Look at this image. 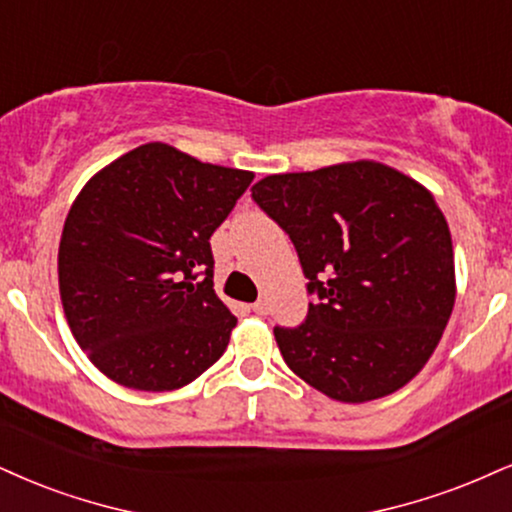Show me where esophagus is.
<instances>
[{"instance_id": "1", "label": "esophagus", "mask_w": 512, "mask_h": 512, "mask_svg": "<svg viewBox=\"0 0 512 512\" xmlns=\"http://www.w3.org/2000/svg\"><path fill=\"white\" fill-rule=\"evenodd\" d=\"M251 308H254V313H258V315H268V301L266 299L256 301V304Z\"/></svg>"}]
</instances>
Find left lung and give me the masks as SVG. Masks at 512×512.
<instances>
[{
	"label": "left lung",
	"mask_w": 512,
	"mask_h": 512,
	"mask_svg": "<svg viewBox=\"0 0 512 512\" xmlns=\"http://www.w3.org/2000/svg\"><path fill=\"white\" fill-rule=\"evenodd\" d=\"M251 199L292 239L315 296L304 323L273 330L289 370L344 403L413 380L456 301L451 232L430 189L353 161L268 175Z\"/></svg>",
	"instance_id": "8db88e82"
}]
</instances>
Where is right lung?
<instances>
[{"label":"right lung","instance_id":"obj_1","mask_svg":"<svg viewBox=\"0 0 512 512\" xmlns=\"http://www.w3.org/2000/svg\"><path fill=\"white\" fill-rule=\"evenodd\" d=\"M254 180L149 142L99 170L63 223L59 292L75 342L113 382L173 391L223 356L237 318L211 239Z\"/></svg>","mask_w":512,"mask_h":512}]
</instances>
